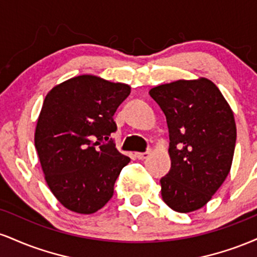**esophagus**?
<instances>
[{
    "label": "esophagus",
    "instance_id": "obj_1",
    "mask_svg": "<svg viewBox=\"0 0 257 257\" xmlns=\"http://www.w3.org/2000/svg\"><path fill=\"white\" fill-rule=\"evenodd\" d=\"M150 155H151V152H150V151L137 152V153H135V157H137L138 159H140V161H144V159H146Z\"/></svg>",
    "mask_w": 257,
    "mask_h": 257
}]
</instances>
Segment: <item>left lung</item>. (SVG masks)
I'll use <instances>...</instances> for the list:
<instances>
[{
  "instance_id": "8db88e82",
  "label": "left lung",
  "mask_w": 257,
  "mask_h": 257,
  "mask_svg": "<svg viewBox=\"0 0 257 257\" xmlns=\"http://www.w3.org/2000/svg\"><path fill=\"white\" fill-rule=\"evenodd\" d=\"M150 95L169 129L172 168L161 179L162 198L178 213L198 210L231 170L237 139L233 112L206 78L157 85Z\"/></svg>"
}]
</instances>
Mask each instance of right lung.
Listing matches in <instances>:
<instances>
[{"instance_id":"1","label":"right lung","mask_w":257,"mask_h":257,"mask_svg":"<svg viewBox=\"0 0 257 257\" xmlns=\"http://www.w3.org/2000/svg\"><path fill=\"white\" fill-rule=\"evenodd\" d=\"M131 87L82 75L47 94L35 132L44 178L69 210L93 214L113 196V186L131 158L110 138L113 114Z\"/></svg>"}]
</instances>
